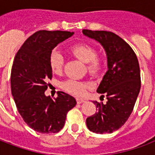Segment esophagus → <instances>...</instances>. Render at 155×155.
Segmentation results:
<instances>
[{"label":"esophagus","mask_w":155,"mask_h":155,"mask_svg":"<svg viewBox=\"0 0 155 155\" xmlns=\"http://www.w3.org/2000/svg\"><path fill=\"white\" fill-rule=\"evenodd\" d=\"M76 101H77V104H82L85 101H84V99H81V98H76Z\"/></svg>","instance_id":"obj_1"}]
</instances>
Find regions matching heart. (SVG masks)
<instances>
[{"label": "heart", "instance_id": "obj_1", "mask_svg": "<svg viewBox=\"0 0 155 155\" xmlns=\"http://www.w3.org/2000/svg\"><path fill=\"white\" fill-rule=\"evenodd\" d=\"M71 51L79 60L87 63L88 71L91 74H96L102 70L103 62L97 57V51L94 46L84 43L76 44L71 47ZM49 63L51 71L54 73H60L64 64V55L62 51L57 48L53 49L49 56ZM61 87L70 94L82 95L86 89L91 87V84L85 81L69 79L61 83Z\"/></svg>", "mask_w": 155, "mask_h": 155}]
</instances>
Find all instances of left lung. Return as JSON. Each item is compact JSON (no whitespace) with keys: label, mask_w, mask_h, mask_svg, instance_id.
Masks as SVG:
<instances>
[{"label":"left lung","mask_w":155,"mask_h":155,"mask_svg":"<svg viewBox=\"0 0 155 155\" xmlns=\"http://www.w3.org/2000/svg\"><path fill=\"white\" fill-rule=\"evenodd\" d=\"M98 41L107 56L108 71L97 92L107 102L94 101L97 112L86 119L88 129L96 134H110L124 125L133 111L141 86L139 61L133 49L113 32L83 30Z\"/></svg>","instance_id":"8db88e82"}]
</instances>
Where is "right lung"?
Listing matches in <instances>:
<instances>
[{"label":"right lung","mask_w":155,"mask_h":155,"mask_svg":"<svg viewBox=\"0 0 155 155\" xmlns=\"http://www.w3.org/2000/svg\"><path fill=\"white\" fill-rule=\"evenodd\" d=\"M74 34L62 31H39L20 48L13 61L11 87L17 110L29 127L41 134L57 133L66 114L75 106L74 97L59 91L52 100L45 94L52 78L49 56L59 43Z\"/></svg>","instance_id":"right-lung-1"}]
</instances>
